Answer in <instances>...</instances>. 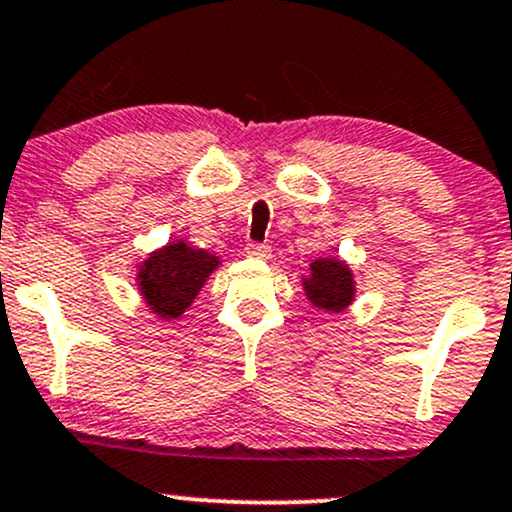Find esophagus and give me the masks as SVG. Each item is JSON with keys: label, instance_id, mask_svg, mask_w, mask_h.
<instances>
[{"label": "esophagus", "instance_id": "obj_1", "mask_svg": "<svg viewBox=\"0 0 512 512\" xmlns=\"http://www.w3.org/2000/svg\"><path fill=\"white\" fill-rule=\"evenodd\" d=\"M245 252L250 257H257V260H267V257L272 255V247H269L267 243H247Z\"/></svg>", "mask_w": 512, "mask_h": 512}]
</instances>
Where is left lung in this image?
Masks as SVG:
<instances>
[{
    "mask_svg": "<svg viewBox=\"0 0 512 512\" xmlns=\"http://www.w3.org/2000/svg\"><path fill=\"white\" fill-rule=\"evenodd\" d=\"M303 286H306V294L313 301V306L330 313H338L350 306L352 296H355V282H352L350 269L335 260L313 262L311 277L303 279Z\"/></svg>",
    "mask_w": 512,
    "mask_h": 512,
    "instance_id": "left-lung-1",
    "label": "left lung"
}]
</instances>
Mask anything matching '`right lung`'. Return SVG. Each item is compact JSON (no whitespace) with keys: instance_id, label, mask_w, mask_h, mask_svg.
Here are the masks:
<instances>
[{"instance_id":"right-lung-1","label":"right lung","mask_w":512,"mask_h":512,"mask_svg":"<svg viewBox=\"0 0 512 512\" xmlns=\"http://www.w3.org/2000/svg\"><path fill=\"white\" fill-rule=\"evenodd\" d=\"M218 260L204 250L172 243L153 252L140 267V294L162 318L182 316Z\"/></svg>"}]
</instances>
